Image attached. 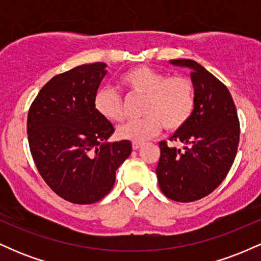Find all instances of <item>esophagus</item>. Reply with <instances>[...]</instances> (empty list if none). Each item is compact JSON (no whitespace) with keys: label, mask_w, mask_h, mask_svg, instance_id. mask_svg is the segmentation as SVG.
<instances>
[{"label":"esophagus","mask_w":261,"mask_h":261,"mask_svg":"<svg viewBox=\"0 0 261 261\" xmlns=\"http://www.w3.org/2000/svg\"><path fill=\"white\" fill-rule=\"evenodd\" d=\"M141 146H142V143H141V142H133V148L134 149H139Z\"/></svg>","instance_id":"obj_1"}]
</instances>
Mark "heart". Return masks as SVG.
<instances>
[{"label": "heart", "mask_w": 261, "mask_h": 261, "mask_svg": "<svg viewBox=\"0 0 261 261\" xmlns=\"http://www.w3.org/2000/svg\"><path fill=\"white\" fill-rule=\"evenodd\" d=\"M122 85L131 92L145 95L143 118L122 122L116 128L119 139L143 142L166 130L180 128L190 119L195 108L194 85L185 76L168 77L148 66H137L121 77ZM94 108L101 116L112 121L124 115L119 92L109 86L98 88L94 94Z\"/></svg>", "instance_id": "obj_1"}]
</instances>
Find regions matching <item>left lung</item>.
Masks as SVG:
<instances>
[{
  "label": "left lung",
  "instance_id": "1",
  "mask_svg": "<svg viewBox=\"0 0 261 261\" xmlns=\"http://www.w3.org/2000/svg\"><path fill=\"white\" fill-rule=\"evenodd\" d=\"M190 68L195 108L190 119L170 141L182 149L160 142L161 157L155 174L162 193L178 202L202 199L228 174L239 142V120L227 87L194 60H170Z\"/></svg>",
  "mask_w": 261,
  "mask_h": 261
}]
</instances>
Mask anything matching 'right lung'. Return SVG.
I'll list each match as a JSON object with an SVG mask.
<instances>
[{
  "instance_id": "add662e5",
  "label": "right lung",
  "mask_w": 261,
  "mask_h": 261,
  "mask_svg": "<svg viewBox=\"0 0 261 261\" xmlns=\"http://www.w3.org/2000/svg\"><path fill=\"white\" fill-rule=\"evenodd\" d=\"M106 67L104 62L81 65L53 77L28 113L29 147L41 178L60 197L79 205L103 199L133 151L127 140L108 142L115 130L94 108Z\"/></svg>"
}]
</instances>
